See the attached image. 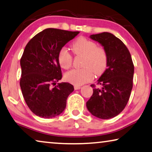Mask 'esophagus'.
Segmentation results:
<instances>
[{
    "instance_id": "esophagus-1",
    "label": "esophagus",
    "mask_w": 152,
    "mask_h": 152,
    "mask_svg": "<svg viewBox=\"0 0 152 152\" xmlns=\"http://www.w3.org/2000/svg\"><path fill=\"white\" fill-rule=\"evenodd\" d=\"M81 86H74V89H75V90H77V89H81Z\"/></svg>"
}]
</instances>
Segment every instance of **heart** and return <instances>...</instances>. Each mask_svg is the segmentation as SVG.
I'll use <instances>...</instances> for the list:
<instances>
[{
    "label": "heart",
    "mask_w": 152,
    "mask_h": 152,
    "mask_svg": "<svg viewBox=\"0 0 152 152\" xmlns=\"http://www.w3.org/2000/svg\"><path fill=\"white\" fill-rule=\"evenodd\" d=\"M71 50L75 56H83V68L73 69L65 73L66 81L74 85H82L91 81L96 75H101L106 71L108 64V54L102 46H98L95 42L85 37L75 40ZM58 61L62 68L69 69L73 63V56L67 49L62 48L58 54Z\"/></svg>",
    "instance_id": "1"
}]
</instances>
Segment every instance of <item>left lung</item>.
<instances>
[{"mask_svg":"<svg viewBox=\"0 0 152 152\" xmlns=\"http://www.w3.org/2000/svg\"><path fill=\"white\" fill-rule=\"evenodd\" d=\"M90 38L104 46L108 54V68L91 84L93 94L86 106L92 115L102 119L117 116L124 110L133 88L134 64L131 54L120 39L108 32L91 35Z\"/></svg>","mask_w":152,"mask_h":152,"instance_id":"8db88e82","label":"left lung"}]
</instances>
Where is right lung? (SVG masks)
Returning a JSON list of instances; mask_svg holds the SVG:
<instances>
[{
  "label": "right lung",
  "mask_w": 152,
  "mask_h": 152,
  "mask_svg": "<svg viewBox=\"0 0 152 152\" xmlns=\"http://www.w3.org/2000/svg\"><path fill=\"white\" fill-rule=\"evenodd\" d=\"M79 31L48 28L33 37L25 48L20 61L22 94L27 106L39 117L53 118L63 113L68 96L74 90L62 79L58 61L60 50Z\"/></svg>",
  "instance_id": "right-lung-1"
}]
</instances>
